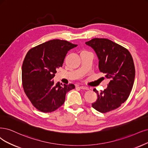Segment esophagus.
<instances>
[{"label": "esophagus", "mask_w": 148, "mask_h": 148, "mask_svg": "<svg viewBox=\"0 0 148 148\" xmlns=\"http://www.w3.org/2000/svg\"><path fill=\"white\" fill-rule=\"evenodd\" d=\"M80 88H81V89H82V90H88V88H87V87H86V86H79Z\"/></svg>", "instance_id": "1"}]
</instances>
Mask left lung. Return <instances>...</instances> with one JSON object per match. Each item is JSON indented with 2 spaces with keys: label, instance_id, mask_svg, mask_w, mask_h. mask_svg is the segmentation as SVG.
<instances>
[{
  "label": "left lung",
  "instance_id": "obj_1",
  "mask_svg": "<svg viewBox=\"0 0 148 148\" xmlns=\"http://www.w3.org/2000/svg\"><path fill=\"white\" fill-rule=\"evenodd\" d=\"M85 43L96 52L101 72L110 79L101 93L93 90L97 99L92 107L101 113L113 110L127 99L133 87L135 70L132 57L126 48L106 38H93Z\"/></svg>",
  "mask_w": 148,
  "mask_h": 148
}]
</instances>
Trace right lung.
Here are the masks:
<instances>
[{"label": "right lung", "mask_w": 148, "mask_h": 148, "mask_svg": "<svg viewBox=\"0 0 148 148\" xmlns=\"http://www.w3.org/2000/svg\"><path fill=\"white\" fill-rule=\"evenodd\" d=\"M77 46L65 40H52L27 53L22 66V84L26 96L38 110H56L64 103L66 92L75 88L72 84L54 85L52 79L63 66L68 52Z\"/></svg>", "instance_id": "right-lung-1"}]
</instances>
